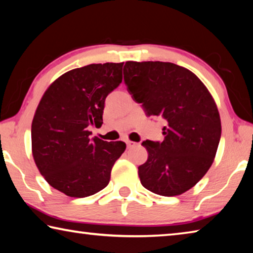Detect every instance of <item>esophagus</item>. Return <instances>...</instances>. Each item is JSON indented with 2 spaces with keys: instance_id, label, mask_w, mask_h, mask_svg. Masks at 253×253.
I'll return each instance as SVG.
<instances>
[{
  "instance_id": "esophagus-1",
  "label": "esophagus",
  "mask_w": 253,
  "mask_h": 253,
  "mask_svg": "<svg viewBox=\"0 0 253 253\" xmlns=\"http://www.w3.org/2000/svg\"><path fill=\"white\" fill-rule=\"evenodd\" d=\"M126 144H127V147H128V148H130V147H134L135 145H137V143H135V142H130V140H127Z\"/></svg>"
}]
</instances>
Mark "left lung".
<instances>
[{
	"instance_id": "left-lung-1",
	"label": "left lung",
	"mask_w": 253,
	"mask_h": 253,
	"mask_svg": "<svg viewBox=\"0 0 253 253\" xmlns=\"http://www.w3.org/2000/svg\"><path fill=\"white\" fill-rule=\"evenodd\" d=\"M124 81L147 116L165 119L164 140H145L142 185L163 196L190 190L211 168L221 138V121L211 93L193 72L170 62L127 61Z\"/></svg>"
}]
</instances>
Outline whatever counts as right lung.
<instances>
[{"mask_svg":"<svg viewBox=\"0 0 253 253\" xmlns=\"http://www.w3.org/2000/svg\"><path fill=\"white\" fill-rule=\"evenodd\" d=\"M122 63H97L66 72L51 84L34 114V162L51 186L71 198H85L108 185L124 142L90 137L102 125L105 99L121 84Z\"/></svg>","mask_w":253,"mask_h":253,"instance_id":"obj_1","label":"right lung"}]
</instances>
